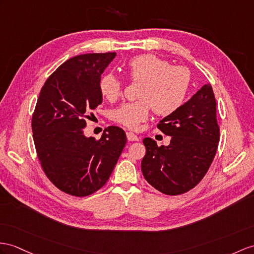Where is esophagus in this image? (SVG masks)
I'll return each mask as SVG.
<instances>
[{"label": "esophagus", "instance_id": "esophagus-1", "mask_svg": "<svg viewBox=\"0 0 254 254\" xmlns=\"http://www.w3.org/2000/svg\"><path fill=\"white\" fill-rule=\"evenodd\" d=\"M126 134H127V139H128V141H138V140H139L138 135H135V134H134V133H132V132H127Z\"/></svg>", "mask_w": 254, "mask_h": 254}]
</instances>
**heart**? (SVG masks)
I'll return each instance as SVG.
<instances>
[{
	"label": "heart",
	"mask_w": 254,
	"mask_h": 254,
	"mask_svg": "<svg viewBox=\"0 0 254 254\" xmlns=\"http://www.w3.org/2000/svg\"><path fill=\"white\" fill-rule=\"evenodd\" d=\"M125 72L132 82H141L137 92L140 100L123 104L114 110L112 120L131 130L147 120L152 108L159 116L175 113L184 103L190 84V73L185 66L171 65L155 55L144 54L131 58ZM100 91L107 100H117L123 92V82L113 73L104 74Z\"/></svg>",
	"instance_id": "heart-1"
}]
</instances>
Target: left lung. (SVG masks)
Wrapping results in <instances>:
<instances>
[{
	"mask_svg": "<svg viewBox=\"0 0 254 254\" xmlns=\"http://www.w3.org/2000/svg\"><path fill=\"white\" fill-rule=\"evenodd\" d=\"M157 128L170 135V144L158 146L153 139H143L146 153L141 163L142 174L163 194L187 193L205 177L219 145L211 85H203L180 109L160 121Z\"/></svg>",
	"mask_w": 254,
	"mask_h": 254,
	"instance_id": "left-lung-1",
	"label": "left lung"
}]
</instances>
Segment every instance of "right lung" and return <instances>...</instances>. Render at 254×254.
<instances>
[{
  "label": "right lung",
  "instance_id": "obj_1",
  "mask_svg": "<svg viewBox=\"0 0 254 254\" xmlns=\"http://www.w3.org/2000/svg\"><path fill=\"white\" fill-rule=\"evenodd\" d=\"M115 53L85 54L61 64L43 86L32 115L36 154L51 182L64 193L84 197L109 180L126 144L122 128L110 126L96 140L83 129L102 102L101 74Z\"/></svg>",
  "mask_w": 254,
  "mask_h": 254
}]
</instances>
